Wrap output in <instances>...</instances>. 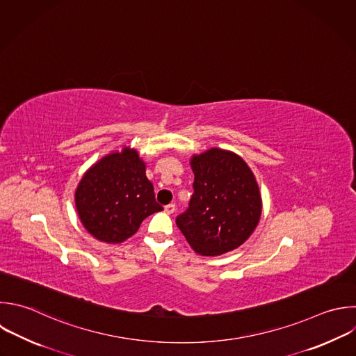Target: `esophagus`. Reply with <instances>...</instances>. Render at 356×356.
<instances>
[{"label":"esophagus","instance_id":"esophagus-1","mask_svg":"<svg viewBox=\"0 0 356 356\" xmlns=\"http://www.w3.org/2000/svg\"><path fill=\"white\" fill-rule=\"evenodd\" d=\"M164 210H165V213H167V214H172V213L175 211V204L170 203V204H167V206L164 207Z\"/></svg>","mask_w":356,"mask_h":356}]
</instances>
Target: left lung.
Wrapping results in <instances>:
<instances>
[{
  "instance_id": "obj_1",
  "label": "left lung",
  "mask_w": 356,
  "mask_h": 356,
  "mask_svg": "<svg viewBox=\"0 0 356 356\" xmlns=\"http://www.w3.org/2000/svg\"><path fill=\"white\" fill-rule=\"evenodd\" d=\"M193 195L177 225L195 252L218 256L241 246L261 214V196L249 165L238 154L213 147L191 159Z\"/></svg>"
}]
</instances>
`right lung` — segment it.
<instances>
[{"instance_id": "obj_1", "label": "right lung", "mask_w": 356, "mask_h": 356, "mask_svg": "<svg viewBox=\"0 0 356 356\" xmlns=\"http://www.w3.org/2000/svg\"><path fill=\"white\" fill-rule=\"evenodd\" d=\"M75 204L88 232L107 243L124 242L146 217L163 210L146 177L145 161L129 147L104 156L85 172Z\"/></svg>"}]
</instances>
